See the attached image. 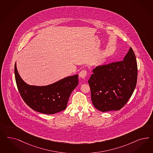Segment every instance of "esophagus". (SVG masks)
Listing matches in <instances>:
<instances>
[{
	"label": "esophagus",
	"instance_id": "obj_1",
	"mask_svg": "<svg viewBox=\"0 0 153 153\" xmlns=\"http://www.w3.org/2000/svg\"><path fill=\"white\" fill-rule=\"evenodd\" d=\"M87 71L85 70H83L79 73V77H80L82 78H85V76H87Z\"/></svg>",
	"mask_w": 153,
	"mask_h": 153
}]
</instances>
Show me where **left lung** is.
Wrapping results in <instances>:
<instances>
[{
  "mask_svg": "<svg viewBox=\"0 0 153 153\" xmlns=\"http://www.w3.org/2000/svg\"><path fill=\"white\" fill-rule=\"evenodd\" d=\"M88 82L94 106L105 112L119 110L127 104L135 89L137 65L130 47L123 61L97 66Z\"/></svg>",
  "mask_w": 153,
  "mask_h": 153,
  "instance_id": "8db88e82",
  "label": "left lung"
}]
</instances>
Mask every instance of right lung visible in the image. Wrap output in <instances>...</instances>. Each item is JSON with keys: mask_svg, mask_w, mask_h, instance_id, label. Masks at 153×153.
Returning <instances> with one entry per match:
<instances>
[{"mask_svg": "<svg viewBox=\"0 0 153 153\" xmlns=\"http://www.w3.org/2000/svg\"><path fill=\"white\" fill-rule=\"evenodd\" d=\"M16 82L20 95L30 108L41 113L54 114L66 108L69 97L78 85V75L66 77L46 86L26 84L15 65Z\"/></svg>", "mask_w": 153, "mask_h": 153, "instance_id": "1", "label": "right lung"}]
</instances>
